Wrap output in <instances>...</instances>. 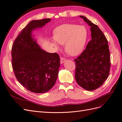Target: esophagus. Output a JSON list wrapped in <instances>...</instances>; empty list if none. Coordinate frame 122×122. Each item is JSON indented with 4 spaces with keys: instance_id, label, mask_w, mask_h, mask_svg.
Instances as JSON below:
<instances>
[{
    "instance_id": "34e87169",
    "label": "esophagus",
    "mask_w": 122,
    "mask_h": 122,
    "mask_svg": "<svg viewBox=\"0 0 122 122\" xmlns=\"http://www.w3.org/2000/svg\"><path fill=\"white\" fill-rule=\"evenodd\" d=\"M66 60V59H65V58H63V57H62V58H61V59H60V63L61 64H62L63 63H64Z\"/></svg>"
}]
</instances>
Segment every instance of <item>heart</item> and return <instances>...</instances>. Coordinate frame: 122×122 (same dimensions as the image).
<instances>
[{
  "mask_svg": "<svg viewBox=\"0 0 122 122\" xmlns=\"http://www.w3.org/2000/svg\"><path fill=\"white\" fill-rule=\"evenodd\" d=\"M87 36V30L85 26L65 24L54 30V38L51 41L56 49L59 48L58 43L65 44L66 52L74 56L79 55L83 50Z\"/></svg>",
  "mask_w": 122,
  "mask_h": 122,
  "instance_id": "heart-1",
  "label": "heart"
}]
</instances>
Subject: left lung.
Returning <instances> with one entry per match:
<instances>
[{"instance_id":"obj_1","label":"left lung","mask_w":122,"mask_h":122,"mask_svg":"<svg viewBox=\"0 0 122 122\" xmlns=\"http://www.w3.org/2000/svg\"><path fill=\"white\" fill-rule=\"evenodd\" d=\"M91 27L92 39L86 49L74 60L75 78L78 85L88 91L99 88L107 79L111 68L108 41L98 27L84 16H80Z\"/></svg>"}]
</instances>
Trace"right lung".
<instances>
[{
	"mask_svg": "<svg viewBox=\"0 0 122 122\" xmlns=\"http://www.w3.org/2000/svg\"><path fill=\"white\" fill-rule=\"evenodd\" d=\"M51 19L33 20L23 28L11 48V65L15 77L23 87L35 93L47 92L55 84L60 65L56 53L42 50L32 37L33 30Z\"/></svg>",
	"mask_w": 122,
	"mask_h": 122,
	"instance_id": "right-lung-1",
	"label": "right lung"
}]
</instances>
